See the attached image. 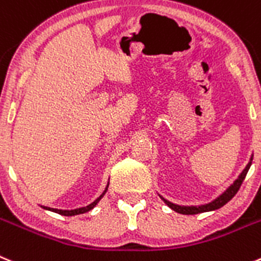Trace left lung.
Here are the masks:
<instances>
[{
	"instance_id": "8db88e82",
	"label": "left lung",
	"mask_w": 261,
	"mask_h": 261,
	"mask_svg": "<svg viewBox=\"0 0 261 261\" xmlns=\"http://www.w3.org/2000/svg\"><path fill=\"white\" fill-rule=\"evenodd\" d=\"M252 157H254V154H251L250 161H248V164L246 165V167L243 169V171L238 175L237 179H236L234 181H233L232 184H230V186L220 194V196H218L215 199H213L211 202H208V203L198 204V206H184V204L172 203V202L167 201L166 198H164V197L161 196V194H158V196L161 197V199H162V201H164L165 203H166L167 206L171 208V210L176 211V213H179V214H182V215H196V214L208 213V211L218 210V208L223 207L224 204L228 203V202H229L230 199L236 196V193H237L238 189H240L241 184H242V181L245 180L246 175H247L248 169H250V166H251Z\"/></svg>"
}]
</instances>
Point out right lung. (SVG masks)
<instances>
[{"mask_svg": "<svg viewBox=\"0 0 261 261\" xmlns=\"http://www.w3.org/2000/svg\"><path fill=\"white\" fill-rule=\"evenodd\" d=\"M108 187H109V181L108 184H107L106 189H104L103 193L100 194V196L97 197L96 199H95L94 202H91L90 204H87V206H85V207H80V208H74V210H59V208H53V207H46V206H41L42 208H45V210H48V211H53V213H57L59 214V215H63V216H74V215H80V214H85L87 213V211L92 210V208L96 206L97 203H99V201H100L101 198L104 197V194L107 193V191H108Z\"/></svg>", "mask_w": 261, "mask_h": 261, "instance_id": "1", "label": "right lung"}]
</instances>
